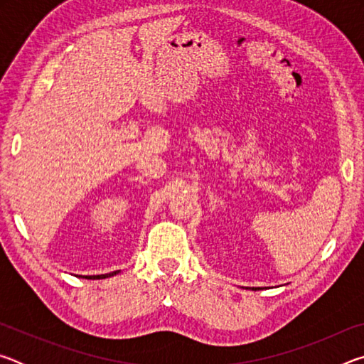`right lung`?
Listing matches in <instances>:
<instances>
[{"mask_svg": "<svg viewBox=\"0 0 364 364\" xmlns=\"http://www.w3.org/2000/svg\"><path fill=\"white\" fill-rule=\"evenodd\" d=\"M119 273V271H114V273H109V274H100V276H85L86 279H102V278H109V276H114Z\"/></svg>", "mask_w": 364, "mask_h": 364, "instance_id": "obj_1", "label": "right lung"}]
</instances>
